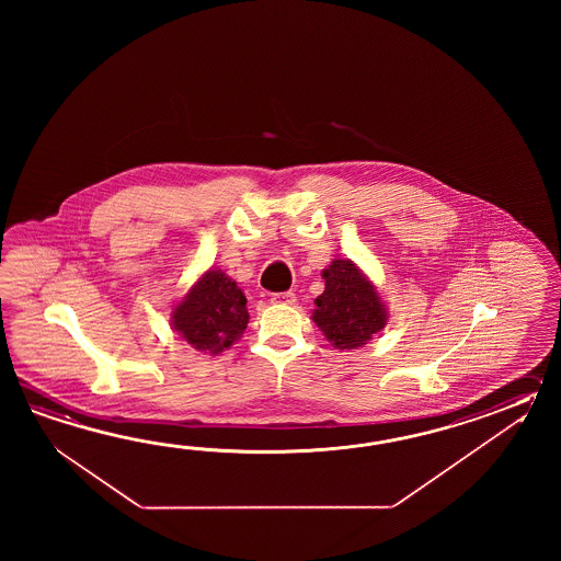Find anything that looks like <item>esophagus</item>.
Listing matches in <instances>:
<instances>
[{
	"mask_svg": "<svg viewBox=\"0 0 561 561\" xmlns=\"http://www.w3.org/2000/svg\"><path fill=\"white\" fill-rule=\"evenodd\" d=\"M271 300H273L275 305H295L297 297H295V293H276Z\"/></svg>",
	"mask_w": 561,
	"mask_h": 561,
	"instance_id": "obj_1",
	"label": "esophagus"
}]
</instances>
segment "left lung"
Returning <instances> with one entry per match:
<instances>
[{
  "label": "left lung",
  "mask_w": 561,
  "mask_h": 561,
  "mask_svg": "<svg viewBox=\"0 0 561 561\" xmlns=\"http://www.w3.org/2000/svg\"><path fill=\"white\" fill-rule=\"evenodd\" d=\"M324 290L314 298L312 321L341 351L367 345L387 324V307L375 285L348 259H336L322 271Z\"/></svg>",
  "instance_id": "8db88e82"
}]
</instances>
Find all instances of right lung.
Here are the masks:
<instances>
[{
	"label": "right lung",
	"instance_id": "obj_1",
	"mask_svg": "<svg viewBox=\"0 0 561 561\" xmlns=\"http://www.w3.org/2000/svg\"><path fill=\"white\" fill-rule=\"evenodd\" d=\"M172 331L204 355H218L237 343L247 324V297L218 268L206 271L172 310Z\"/></svg>",
	"mask_w": 561,
	"mask_h": 561
}]
</instances>
